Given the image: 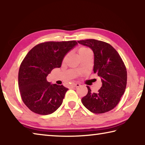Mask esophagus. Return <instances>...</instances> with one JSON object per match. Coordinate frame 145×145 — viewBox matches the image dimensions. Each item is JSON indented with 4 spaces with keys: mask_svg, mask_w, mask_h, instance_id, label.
Masks as SVG:
<instances>
[{
    "mask_svg": "<svg viewBox=\"0 0 145 145\" xmlns=\"http://www.w3.org/2000/svg\"><path fill=\"white\" fill-rule=\"evenodd\" d=\"M80 83H74V84L72 85V87H75V88H77V87H80Z\"/></svg>",
    "mask_w": 145,
    "mask_h": 145,
    "instance_id": "1",
    "label": "esophagus"
}]
</instances>
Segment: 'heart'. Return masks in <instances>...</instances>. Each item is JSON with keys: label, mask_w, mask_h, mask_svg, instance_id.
<instances>
[{"label": "heart", "mask_w": 145, "mask_h": 145, "mask_svg": "<svg viewBox=\"0 0 145 145\" xmlns=\"http://www.w3.org/2000/svg\"><path fill=\"white\" fill-rule=\"evenodd\" d=\"M88 50H89L87 49V48H80L79 50H78V53H79V55H80V54H81V53H82L85 52H87V51H88Z\"/></svg>", "instance_id": "1"}]
</instances>
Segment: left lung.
<instances>
[{"label": "left lung", "instance_id": "8db88e82", "mask_svg": "<svg viewBox=\"0 0 145 145\" xmlns=\"http://www.w3.org/2000/svg\"><path fill=\"white\" fill-rule=\"evenodd\" d=\"M89 47L94 55L93 72L101 78L102 87L93 93L87 87L88 93L82 99L86 108L93 113H104L113 109L120 102L127 85V70L120 56L112 46L95 39L78 40Z\"/></svg>", "mask_w": 145, "mask_h": 145}]
</instances>
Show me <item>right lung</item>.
<instances>
[{
  "label": "right lung",
  "mask_w": 145,
  "mask_h": 145,
  "mask_svg": "<svg viewBox=\"0 0 145 145\" xmlns=\"http://www.w3.org/2000/svg\"><path fill=\"white\" fill-rule=\"evenodd\" d=\"M78 44L75 40L46 42L29 51L20 65L18 87L23 101L34 113L52 114L62 104L68 88L52 84L47 76L62 65L67 53Z\"/></svg>",
  "instance_id": "obj_1"
}]
</instances>
